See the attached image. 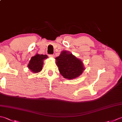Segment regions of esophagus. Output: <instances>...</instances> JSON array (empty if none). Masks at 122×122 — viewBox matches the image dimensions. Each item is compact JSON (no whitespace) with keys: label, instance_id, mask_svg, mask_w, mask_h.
<instances>
[{"label":"esophagus","instance_id":"34e87169","mask_svg":"<svg viewBox=\"0 0 122 122\" xmlns=\"http://www.w3.org/2000/svg\"><path fill=\"white\" fill-rule=\"evenodd\" d=\"M49 56H50V58H54V54H50V55H49Z\"/></svg>","mask_w":122,"mask_h":122}]
</instances>
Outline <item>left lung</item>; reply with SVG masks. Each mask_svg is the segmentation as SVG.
<instances>
[{"instance_id": "left-lung-1", "label": "left lung", "mask_w": 122, "mask_h": 122, "mask_svg": "<svg viewBox=\"0 0 122 122\" xmlns=\"http://www.w3.org/2000/svg\"><path fill=\"white\" fill-rule=\"evenodd\" d=\"M56 64L60 73L63 77L73 79L79 76L85 70L83 63L68 51H63L56 58Z\"/></svg>"}]
</instances>
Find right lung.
Returning a JSON list of instances; mask_svg holds the SVG:
<instances>
[{
    "label": "right lung",
    "mask_w": 122,
    "mask_h": 122,
    "mask_svg": "<svg viewBox=\"0 0 122 122\" xmlns=\"http://www.w3.org/2000/svg\"><path fill=\"white\" fill-rule=\"evenodd\" d=\"M46 58H48L46 55L36 54L31 58L28 66V68L33 73H38L42 70L43 60Z\"/></svg>",
    "instance_id": "1"
}]
</instances>
